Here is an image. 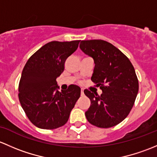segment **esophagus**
I'll return each mask as SVG.
<instances>
[{
    "label": "esophagus",
    "instance_id": "1",
    "mask_svg": "<svg viewBox=\"0 0 157 157\" xmlns=\"http://www.w3.org/2000/svg\"><path fill=\"white\" fill-rule=\"evenodd\" d=\"M81 94H82V95L84 94V90L83 89L81 90Z\"/></svg>",
    "mask_w": 157,
    "mask_h": 157
}]
</instances>
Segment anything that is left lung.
<instances>
[{"instance_id":"obj_1","label":"left lung","mask_w":157,"mask_h":157,"mask_svg":"<svg viewBox=\"0 0 157 157\" xmlns=\"http://www.w3.org/2000/svg\"><path fill=\"white\" fill-rule=\"evenodd\" d=\"M80 49L93 58L92 82L102 90L101 96L84 90L90 101L85 116L99 128L118 125L130 113L138 92V80L128 58L112 44L103 40L82 41Z\"/></svg>"}]
</instances>
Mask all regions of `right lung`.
Returning <instances> with one entry per match:
<instances>
[{"label": "right lung", "mask_w": 157, "mask_h": 157, "mask_svg": "<svg viewBox=\"0 0 157 157\" xmlns=\"http://www.w3.org/2000/svg\"><path fill=\"white\" fill-rule=\"evenodd\" d=\"M79 42L77 40L46 44L23 68L19 84V102L31 122L39 128L55 129L65 125L80 98L78 86L71 85L67 90L59 91L56 81Z\"/></svg>", "instance_id": "right-lung-1"}]
</instances>
